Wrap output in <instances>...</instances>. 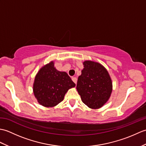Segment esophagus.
Instances as JSON below:
<instances>
[{"label": "esophagus", "instance_id": "obj_1", "mask_svg": "<svg viewBox=\"0 0 146 146\" xmlns=\"http://www.w3.org/2000/svg\"><path fill=\"white\" fill-rule=\"evenodd\" d=\"M72 80L73 81V82L75 83V84H76V83H77V78H76V77H73V78H72Z\"/></svg>", "mask_w": 146, "mask_h": 146}]
</instances>
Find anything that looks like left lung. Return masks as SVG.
<instances>
[{
	"label": "left lung",
	"instance_id": "obj_1",
	"mask_svg": "<svg viewBox=\"0 0 146 146\" xmlns=\"http://www.w3.org/2000/svg\"><path fill=\"white\" fill-rule=\"evenodd\" d=\"M76 89L82 102L93 109L102 107L109 99L112 82L105 68L97 62L85 61Z\"/></svg>",
	"mask_w": 146,
	"mask_h": 146
}]
</instances>
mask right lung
<instances>
[{"instance_id":"add662e5","label":"right lung","mask_w":146,"mask_h":146,"mask_svg":"<svg viewBox=\"0 0 146 146\" xmlns=\"http://www.w3.org/2000/svg\"><path fill=\"white\" fill-rule=\"evenodd\" d=\"M76 86L64 71H59L54 62L39 70L33 84V92L38 103L46 107H52L63 100L68 90Z\"/></svg>"}]
</instances>
